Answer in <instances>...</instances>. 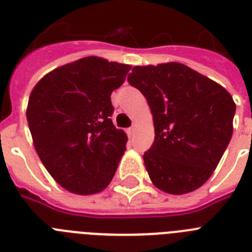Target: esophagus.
<instances>
[{"mask_svg": "<svg viewBox=\"0 0 252 252\" xmlns=\"http://www.w3.org/2000/svg\"><path fill=\"white\" fill-rule=\"evenodd\" d=\"M135 131H136V127L135 126H132V127H130L127 130V133H128V136H132L133 133H135Z\"/></svg>", "mask_w": 252, "mask_h": 252, "instance_id": "34e87169", "label": "esophagus"}]
</instances>
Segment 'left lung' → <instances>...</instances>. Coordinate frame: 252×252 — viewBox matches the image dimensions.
I'll return each instance as SVG.
<instances>
[{"instance_id": "1", "label": "left lung", "mask_w": 252, "mask_h": 252, "mask_svg": "<svg viewBox=\"0 0 252 252\" xmlns=\"http://www.w3.org/2000/svg\"><path fill=\"white\" fill-rule=\"evenodd\" d=\"M127 79L153 115L155 139L142 158L154 186L175 195L203 186L232 137V95L175 62L133 66Z\"/></svg>"}]
</instances>
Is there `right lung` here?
I'll use <instances>...</instances> for the list:
<instances>
[{
  "label": "right lung",
  "instance_id": "obj_1",
  "mask_svg": "<svg viewBox=\"0 0 252 252\" xmlns=\"http://www.w3.org/2000/svg\"><path fill=\"white\" fill-rule=\"evenodd\" d=\"M130 69L86 57L49 72L31 91L26 119L34 148L68 192L95 194L111 183L127 142L111 120V93Z\"/></svg>",
  "mask_w": 252,
  "mask_h": 252
}]
</instances>
